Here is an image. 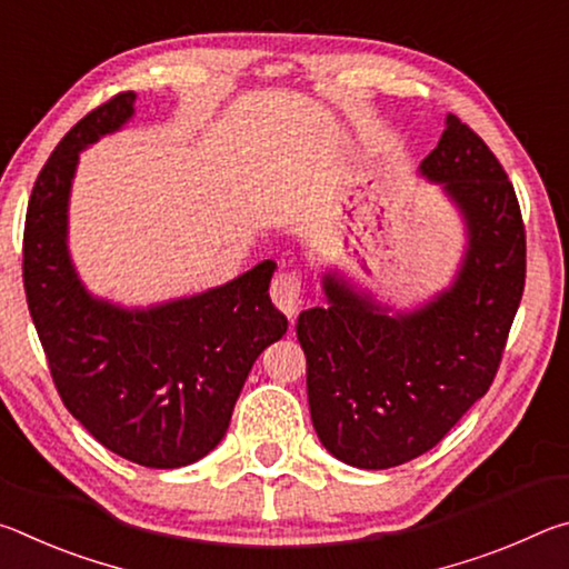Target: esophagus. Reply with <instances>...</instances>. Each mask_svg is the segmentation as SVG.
<instances>
[{"instance_id": "esophagus-1", "label": "esophagus", "mask_w": 569, "mask_h": 569, "mask_svg": "<svg viewBox=\"0 0 569 569\" xmlns=\"http://www.w3.org/2000/svg\"><path fill=\"white\" fill-rule=\"evenodd\" d=\"M301 296H303L301 276H298L296 271H278L276 273L273 283H271V298H273V303L288 316V319H293V316L298 313Z\"/></svg>"}]
</instances>
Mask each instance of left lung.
<instances>
[{
  "label": "left lung",
  "instance_id": "left-lung-1",
  "mask_svg": "<svg viewBox=\"0 0 569 569\" xmlns=\"http://www.w3.org/2000/svg\"><path fill=\"white\" fill-rule=\"evenodd\" d=\"M419 172L439 182L467 226V253L447 291L389 316L336 271L323 308L298 316L313 429L336 459L389 469L437 447L485 397L522 301L527 243L512 182L487 142L447 114Z\"/></svg>",
  "mask_w": 569,
  "mask_h": 569
}]
</instances>
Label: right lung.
Listing matches in <instances>:
<instances>
[{"label":"right lung","mask_w":569,"mask_h":569,"mask_svg":"<svg viewBox=\"0 0 569 569\" xmlns=\"http://www.w3.org/2000/svg\"><path fill=\"white\" fill-rule=\"evenodd\" d=\"M114 94L74 124L37 178L24 220L22 278L34 329L67 411L122 459L176 469L226 437L248 371L288 319L263 261L226 286L150 308L94 298L67 250V206L80 152L134 114Z\"/></svg>","instance_id":"add662e5"}]
</instances>
